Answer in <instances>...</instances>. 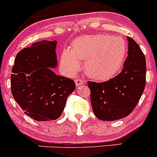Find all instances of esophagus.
Wrapping results in <instances>:
<instances>
[{"label":"esophagus","mask_w":157,"mask_h":157,"mask_svg":"<svg viewBox=\"0 0 157 157\" xmlns=\"http://www.w3.org/2000/svg\"><path fill=\"white\" fill-rule=\"evenodd\" d=\"M74 81H75V83H76V85H77V86H81V85L83 83V80H82L81 79H79V78L78 79H76V80H74Z\"/></svg>","instance_id":"esophagus-1"}]
</instances>
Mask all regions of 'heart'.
Segmentation results:
<instances>
[{"instance_id": "b5f03b06", "label": "heart", "mask_w": 157, "mask_h": 157, "mask_svg": "<svg viewBox=\"0 0 157 157\" xmlns=\"http://www.w3.org/2000/svg\"><path fill=\"white\" fill-rule=\"evenodd\" d=\"M126 44L121 38L108 35L84 36L73 42L72 50L66 49L61 58L64 72L74 75L86 61L85 72L98 80L112 78L120 71L126 55Z\"/></svg>"}]
</instances>
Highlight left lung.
I'll return each instance as SVG.
<instances>
[{"mask_svg":"<svg viewBox=\"0 0 157 157\" xmlns=\"http://www.w3.org/2000/svg\"><path fill=\"white\" fill-rule=\"evenodd\" d=\"M128 58L118 75L103 83L88 82L95 115L102 121L128 116L140 100L146 83V59L137 42L128 37Z\"/></svg>","mask_w":157,"mask_h":157,"instance_id":"left-lung-1","label":"left lung"}]
</instances>
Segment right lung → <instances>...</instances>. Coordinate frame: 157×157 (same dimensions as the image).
I'll return each instance as SVG.
<instances>
[{"mask_svg": "<svg viewBox=\"0 0 157 157\" xmlns=\"http://www.w3.org/2000/svg\"><path fill=\"white\" fill-rule=\"evenodd\" d=\"M57 41L43 40L17 55L10 77L11 92L26 115L39 121H53L64 111L75 90L71 79L57 75Z\"/></svg>", "mask_w": 157, "mask_h": 157, "instance_id": "right-lung-1", "label": "right lung"}]
</instances>
